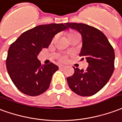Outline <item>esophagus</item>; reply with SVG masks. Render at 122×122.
Segmentation results:
<instances>
[{
  "mask_svg": "<svg viewBox=\"0 0 122 122\" xmlns=\"http://www.w3.org/2000/svg\"><path fill=\"white\" fill-rule=\"evenodd\" d=\"M64 68V66L63 65H60L59 66V68L60 69H62V68Z\"/></svg>",
  "mask_w": 122,
  "mask_h": 122,
  "instance_id": "34e87169",
  "label": "esophagus"
}]
</instances>
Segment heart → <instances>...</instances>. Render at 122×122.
Segmentation results:
<instances>
[{
    "instance_id": "obj_1",
    "label": "heart",
    "mask_w": 122,
    "mask_h": 122,
    "mask_svg": "<svg viewBox=\"0 0 122 122\" xmlns=\"http://www.w3.org/2000/svg\"><path fill=\"white\" fill-rule=\"evenodd\" d=\"M79 35V34L78 33H77V32L76 31H71L68 34V37H70L71 36H74V35ZM59 60L60 62H66V61H67V60H68V56H66V55H62V56H60L59 57Z\"/></svg>"
}]
</instances>
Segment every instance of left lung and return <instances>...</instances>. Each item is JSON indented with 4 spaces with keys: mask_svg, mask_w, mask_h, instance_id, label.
<instances>
[{
    "mask_svg": "<svg viewBox=\"0 0 122 122\" xmlns=\"http://www.w3.org/2000/svg\"><path fill=\"white\" fill-rule=\"evenodd\" d=\"M68 27L77 30L82 36L80 56L89 63L87 70L74 69L73 76L67 77L70 89L78 95L89 97L102 89L114 70V51L102 32L84 24L66 23Z\"/></svg>",
    "mask_w": 122,
    "mask_h": 122,
    "instance_id": "left-lung-1",
    "label": "left lung"
}]
</instances>
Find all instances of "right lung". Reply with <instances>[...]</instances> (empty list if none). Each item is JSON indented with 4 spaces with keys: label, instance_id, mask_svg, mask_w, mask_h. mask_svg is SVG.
Returning <instances> with one entry per match:
<instances>
[{
    "label": "right lung",
    "instance_id": "1",
    "mask_svg": "<svg viewBox=\"0 0 122 122\" xmlns=\"http://www.w3.org/2000/svg\"><path fill=\"white\" fill-rule=\"evenodd\" d=\"M63 24L40 25L24 32L10 45L6 64L14 84L21 93L38 96L49 89L58 67L51 62L41 65L37 55L47 48L54 36L68 29Z\"/></svg>",
    "mask_w": 122,
    "mask_h": 122
}]
</instances>
